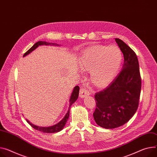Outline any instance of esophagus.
I'll use <instances>...</instances> for the list:
<instances>
[{
  "label": "esophagus",
  "mask_w": 157,
  "mask_h": 157,
  "mask_svg": "<svg viewBox=\"0 0 157 157\" xmlns=\"http://www.w3.org/2000/svg\"><path fill=\"white\" fill-rule=\"evenodd\" d=\"M90 95L89 92L86 89V88H83L82 87L80 90V93H79V96L80 98H85L87 96H89Z\"/></svg>",
  "instance_id": "obj_1"
}]
</instances>
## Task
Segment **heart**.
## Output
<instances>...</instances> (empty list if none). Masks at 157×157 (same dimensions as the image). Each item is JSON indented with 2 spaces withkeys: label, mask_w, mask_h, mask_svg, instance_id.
I'll return each mask as SVG.
<instances>
[{
  "label": "heart",
  "mask_w": 157,
  "mask_h": 157,
  "mask_svg": "<svg viewBox=\"0 0 157 157\" xmlns=\"http://www.w3.org/2000/svg\"><path fill=\"white\" fill-rule=\"evenodd\" d=\"M122 59V52L117 46L95 44L82 53L78 66L82 72H89V80L94 87L102 89L117 76Z\"/></svg>",
  "instance_id": "b5f03b06"
}]
</instances>
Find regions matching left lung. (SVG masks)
I'll return each mask as SVG.
<instances>
[{"label":"left lung","instance_id":"1","mask_svg":"<svg viewBox=\"0 0 157 157\" xmlns=\"http://www.w3.org/2000/svg\"><path fill=\"white\" fill-rule=\"evenodd\" d=\"M124 56L121 71L105 89L96 93L95 123L105 129L126 123L137 111L141 87L136 53L123 41L115 39Z\"/></svg>","mask_w":157,"mask_h":157}]
</instances>
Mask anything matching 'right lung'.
I'll use <instances>...</instances> for the list:
<instances>
[{
    "label": "right lung",
    "mask_w": 157,
    "mask_h": 157,
    "mask_svg": "<svg viewBox=\"0 0 157 157\" xmlns=\"http://www.w3.org/2000/svg\"><path fill=\"white\" fill-rule=\"evenodd\" d=\"M41 45H52V46H60V44H58L56 43H48V42H46V41H38L37 43H36L27 52H26L25 53V55H23V57H25V56H27L28 55H29V53H31L33 51H34L35 49H36V48L39 46H41ZM79 89H80V88L77 86H75L74 88L73 91H72L71 94L70 95V98L69 99V107H68V111L66 113L65 116L63 117V118L61 121H60L59 122L56 123V124H54V125L51 126H48V127H43V126H36V125L33 124L27 119H26V121L35 129L40 131L41 132H46V133H54V132H57L62 131L64 128V127H65V124L67 122V120L69 117L70 109V107H71V105L73 104L77 100V99L78 98Z\"/></svg>",
    "instance_id": "right-lung-1"
}]
</instances>
